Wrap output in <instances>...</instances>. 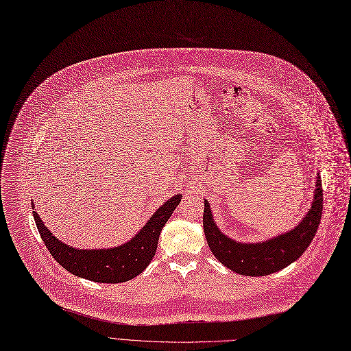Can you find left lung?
Wrapping results in <instances>:
<instances>
[{
	"label": "left lung",
	"mask_w": 351,
	"mask_h": 351,
	"mask_svg": "<svg viewBox=\"0 0 351 351\" xmlns=\"http://www.w3.org/2000/svg\"><path fill=\"white\" fill-rule=\"evenodd\" d=\"M204 233L213 256L237 274L263 277L277 273L298 260L309 247L322 217V180L317 173L313 199L301 222L291 230L263 241L245 243V241H237L229 237L215 222L209 202L206 199H204Z\"/></svg>",
	"instance_id": "left-lung-1"
}]
</instances>
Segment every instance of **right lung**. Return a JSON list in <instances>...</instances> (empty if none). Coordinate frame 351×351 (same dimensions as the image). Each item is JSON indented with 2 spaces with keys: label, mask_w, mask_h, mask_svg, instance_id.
I'll use <instances>...</instances> for the list:
<instances>
[{
  "label": "right lung",
  "mask_w": 351,
  "mask_h": 351,
  "mask_svg": "<svg viewBox=\"0 0 351 351\" xmlns=\"http://www.w3.org/2000/svg\"><path fill=\"white\" fill-rule=\"evenodd\" d=\"M180 201V194L173 195L156 209L143 228L126 243L106 249H77L63 243L45 226L43 221L35 212L34 204L32 209L34 219L45 246L64 269L73 276L90 281L118 284L139 276L150 264L157 249L160 232Z\"/></svg>",
  "instance_id": "right-lung-1"
}]
</instances>
